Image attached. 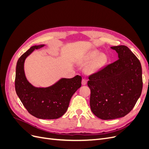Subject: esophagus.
<instances>
[{"label":"esophagus","instance_id":"obj_1","mask_svg":"<svg viewBox=\"0 0 149 149\" xmlns=\"http://www.w3.org/2000/svg\"><path fill=\"white\" fill-rule=\"evenodd\" d=\"M86 83H87V80L86 79H82V84L85 85V84H86Z\"/></svg>","mask_w":149,"mask_h":149}]
</instances>
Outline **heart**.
<instances>
[{
    "mask_svg": "<svg viewBox=\"0 0 149 149\" xmlns=\"http://www.w3.org/2000/svg\"><path fill=\"white\" fill-rule=\"evenodd\" d=\"M93 60V61L86 68V71L88 74L96 73L101 70L107 63L108 58L106 54H100V52L98 50H94L88 54L84 59L83 63H86Z\"/></svg>",
    "mask_w": 149,
    "mask_h": 149,
    "instance_id": "heart-1",
    "label": "heart"
}]
</instances>
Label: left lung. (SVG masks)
Segmentation results:
<instances>
[{
    "mask_svg": "<svg viewBox=\"0 0 149 149\" xmlns=\"http://www.w3.org/2000/svg\"><path fill=\"white\" fill-rule=\"evenodd\" d=\"M119 59L89 76L90 107L103 120L114 119L131 111L141 95L142 73L141 62L126 46L111 47Z\"/></svg>",
    "mask_w": 149,
    "mask_h": 149,
    "instance_id": "obj_1",
    "label": "left lung"
}]
</instances>
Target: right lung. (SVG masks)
Returning <instances> with one entry per match:
<instances>
[{"instance_id":"1","label":"right lung","mask_w":149,"mask_h":149,"mask_svg":"<svg viewBox=\"0 0 149 149\" xmlns=\"http://www.w3.org/2000/svg\"><path fill=\"white\" fill-rule=\"evenodd\" d=\"M44 46L31 47L19 58L16 67L15 91L30 114L38 119H55L66 112L72 96L81 86L82 77L76 75L73 78H61L47 88H36L31 84L25 74V60L35 49Z\"/></svg>"}]
</instances>
